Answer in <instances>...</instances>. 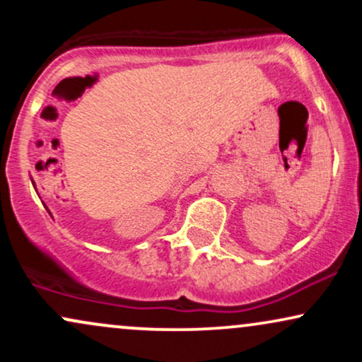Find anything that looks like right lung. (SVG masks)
<instances>
[{
  "label": "right lung",
  "mask_w": 362,
  "mask_h": 362,
  "mask_svg": "<svg viewBox=\"0 0 362 362\" xmlns=\"http://www.w3.org/2000/svg\"><path fill=\"white\" fill-rule=\"evenodd\" d=\"M32 184H34V182H32ZM34 185H35V184H34Z\"/></svg>",
  "instance_id": "right-lung-1"
}]
</instances>
